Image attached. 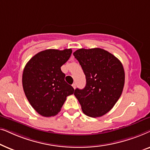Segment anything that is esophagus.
<instances>
[{"label": "esophagus", "instance_id": "1", "mask_svg": "<svg viewBox=\"0 0 150 150\" xmlns=\"http://www.w3.org/2000/svg\"><path fill=\"white\" fill-rule=\"evenodd\" d=\"M72 87H73L74 89H75V88H76V83H73L72 84Z\"/></svg>", "mask_w": 150, "mask_h": 150}]
</instances>
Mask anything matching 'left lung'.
<instances>
[{
	"instance_id": "left-lung-1",
	"label": "left lung",
	"mask_w": 150,
	"mask_h": 150,
	"mask_svg": "<svg viewBox=\"0 0 150 150\" xmlns=\"http://www.w3.org/2000/svg\"><path fill=\"white\" fill-rule=\"evenodd\" d=\"M86 76V86L76 89L74 96L83 112L99 117L112 109L122 95L124 67L119 59L104 49L81 48L74 52Z\"/></svg>"
}]
</instances>
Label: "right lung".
I'll return each mask as SVG.
<instances>
[{"label": "right lung", "mask_w": 150, "mask_h": 150, "mask_svg": "<svg viewBox=\"0 0 150 150\" xmlns=\"http://www.w3.org/2000/svg\"><path fill=\"white\" fill-rule=\"evenodd\" d=\"M71 49H48L28 61L22 74V86L32 107L44 117L54 116L61 110L67 96L74 89L65 81L61 67L70 57Z\"/></svg>", "instance_id": "obj_1"}]
</instances>
